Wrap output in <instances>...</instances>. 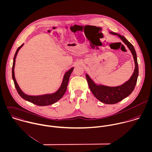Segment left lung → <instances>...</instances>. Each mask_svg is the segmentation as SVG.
Returning <instances> with one entry per match:
<instances>
[{"label": "left lung", "instance_id": "8db88e82", "mask_svg": "<svg viewBox=\"0 0 152 152\" xmlns=\"http://www.w3.org/2000/svg\"><path fill=\"white\" fill-rule=\"evenodd\" d=\"M110 33L113 35H117L131 51L135 64V68L133 75L127 81L117 87H108L101 84H96L87 74H86V78L90 89L96 98L103 103L113 104L123 100L133 92L136 85L139 75V66L136 52L133 45L130 43L124 36L115 32H110Z\"/></svg>", "mask_w": 152, "mask_h": 152}]
</instances>
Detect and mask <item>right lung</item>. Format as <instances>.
Here are the masks:
<instances>
[{
	"mask_svg": "<svg viewBox=\"0 0 152 152\" xmlns=\"http://www.w3.org/2000/svg\"><path fill=\"white\" fill-rule=\"evenodd\" d=\"M23 45V44L21 45L16 51V53L15 54L14 58H13V66H12V78L15 84V86L16 87V89L19 94V96L23 99L24 100L26 101L31 102L34 104H36L39 106H45L51 105L56 101L60 100L62 96L64 95L65 93L66 92L67 86L69 81V78L70 77L71 74L72 73L74 67L71 68L70 69H69L67 72H65V74L64 75V78L62 80V84L59 87V88L53 94H44L41 96H29L26 94H25L20 88L19 86H18L15 77V72H14V68H15V59L17 56L18 52L19 51V50L22 47Z\"/></svg>",
	"mask_w": 152,
	"mask_h": 152,
	"instance_id": "add662e5",
	"label": "right lung"
}]
</instances>
